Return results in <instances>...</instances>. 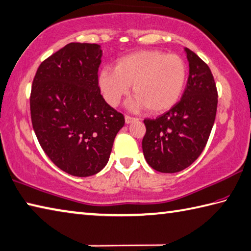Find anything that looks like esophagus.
<instances>
[{"label": "esophagus", "instance_id": "esophagus-1", "mask_svg": "<svg viewBox=\"0 0 251 251\" xmlns=\"http://www.w3.org/2000/svg\"><path fill=\"white\" fill-rule=\"evenodd\" d=\"M125 120H126V124L129 125V124H131V122H134V121L138 120V118H134V117H131V116L126 115Z\"/></svg>", "mask_w": 251, "mask_h": 251}]
</instances>
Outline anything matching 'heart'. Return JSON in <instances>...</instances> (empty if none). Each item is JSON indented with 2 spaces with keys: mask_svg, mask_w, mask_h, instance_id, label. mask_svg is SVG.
<instances>
[{
  "mask_svg": "<svg viewBox=\"0 0 251 251\" xmlns=\"http://www.w3.org/2000/svg\"><path fill=\"white\" fill-rule=\"evenodd\" d=\"M187 82V67L181 56L156 50H144L122 56L115 69L98 74V85L106 101L117 106L133 85V110L148 107L154 113L173 108L180 99Z\"/></svg>",
  "mask_w": 251,
  "mask_h": 251,
  "instance_id": "heart-1",
  "label": "heart"
}]
</instances>
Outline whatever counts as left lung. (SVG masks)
I'll return each instance as SVG.
<instances>
[{
	"label": "left lung",
	"mask_w": 251,
	"mask_h": 251,
	"mask_svg": "<svg viewBox=\"0 0 251 251\" xmlns=\"http://www.w3.org/2000/svg\"><path fill=\"white\" fill-rule=\"evenodd\" d=\"M184 51L189 77L180 101L156 119L144 120V157L159 173H178L190 166L204 150L215 121L217 89L213 75L195 52Z\"/></svg>",
	"instance_id": "8db88e82"
}]
</instances>
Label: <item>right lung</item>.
<instances>
[{
    "instance_id": "1",
    "label": "right lung",
    "mask_w": 251,
    "mask_h": 251,
    "mask_svg": "<svg viewBox=\"0 0 251 251\" xmlns=\"http://www.w3.org/2000/svg\"><path fill=\"white\" fill-rule=\"evenodd\" d=\"M102 51L71 42L38 68L30 93L31 124L55 166L76 177L106 166L125 117L105 101L98 86Z\"/></svg>"
}]
</instances>
